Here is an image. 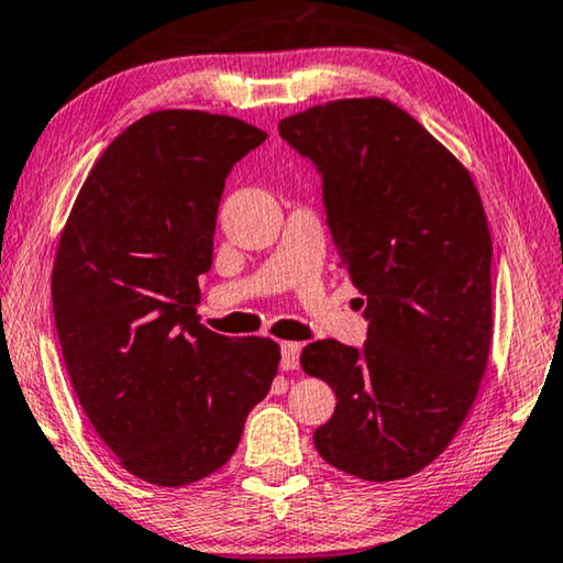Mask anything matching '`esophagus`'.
<instances>
[{
	"instance_id": "1",
	"label": "esophagus",
	"mask_w": 563,
	"mask_h": 563,
	"mask_svg": "<svg viewBox=\"0 0 563 563\" xmlns=\"http://www.w3.org/2000/svg\"><path fill=\"white\" fill-rule=\"evenodd\" d=\"M300 363V345L298 343H283L280 345V368L296 371Z\"/></svg>"
}]
</instances>
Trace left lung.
<instances>
[{"instance_id": "8db88e82", "label": "left lung", "mask_w": 563, "mask_h": 563, "mask_svg": "<svg viewBox=\"0 0 563 563\" xmlns=\"http://www.w3.org/2000/svg\"><path fill=\"white\" fill-rule=\"evenodd\" d=\"M278 130L323 177L328 228L368 320L361 351L316 341L300 355L338 398L313 443L355 478H408L459 433L488 365L484 202L468 169L380 97L316 104Z\"/></svg>"}]
</instances>
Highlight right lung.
Wrapping results in <instances>:
<instances>
[{
	"mask_svg": "<svg viewBox=\"0 0 563 563\" xmlns=\"http://www.w3.org/2000/svg\"><path fill=\"white\" fill-rule=\"evenodd\" d=\"M265 137L228 114H145L97 159L62 230L52 308L69 380L147 484L225 466L278 373V343L218 335L195 310L225 177Z\"/></svg>",
	"mask_w": 563,
	"mask_h": 563,
	"instance_id": "obj_1",
	"label": "right lung"
}]
</instances>
